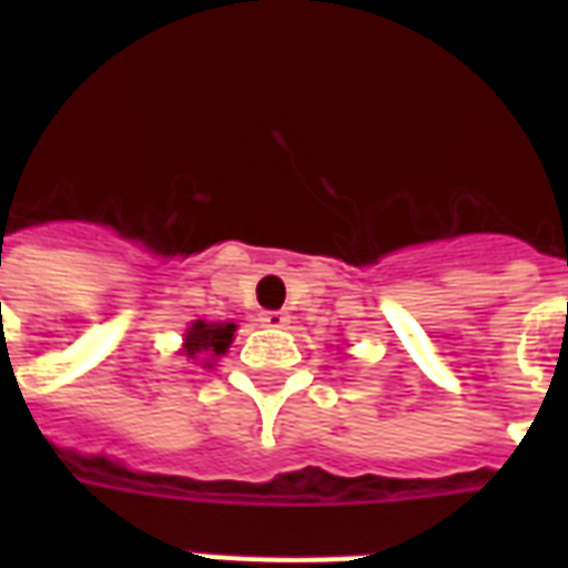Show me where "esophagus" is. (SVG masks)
<instances>
[{
	"label": "esophagus",
	"instance_id": "obj_1",
	"mask_svg": "<svg viewBox=\"0 0 568 568\" xmlns=\"http://www.w3.org/2000/svg\"><path fill=\"white\" fill-rule=\"evenodd\" d=\"M288 312H280V310H271V312H262V324H265V327H274V329H280V327H288Z\"/></svg>",
	"mask_w": 568,
	"mask_h": 568
}]
</instances>
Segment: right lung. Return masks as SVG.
Segmentation results:
<instances>
[{
	"label": "right lung",
	"mask_w": 568,
	"mask_h": 568,
	"mask_svg": "<svg viewBox=\"0 0 568 568\" xmlns=\"http://www.w3.org/2000/svg\"><path fill=\"white\" fill-rule=\"evenodd\" d=\"M232 336H235V324H205V321H196L194 327L185 333V354L194 359L196 354L221 356L226 354V347L232 345Z\"/></svg>",
	"instance_id": "obj_1"
}]
</instances>
